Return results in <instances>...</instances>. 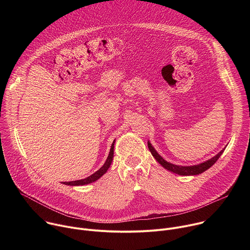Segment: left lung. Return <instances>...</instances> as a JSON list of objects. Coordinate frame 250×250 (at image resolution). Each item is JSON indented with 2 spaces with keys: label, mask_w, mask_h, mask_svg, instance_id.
<instances>
[{
  "label": "left lung",
  "mask_w": 250,
  "mask_h": 250,
  "mask_svg": "<svg viewBox=\"0 0 250 250\" xmlns=\"http://www.w3.org/2000/svg\"><path fill=\"white\" fill-rule=\"evenodd\" d=\"M147 146L152 154V156L156 159V161L161 164L165 169L173 172V173H176L178 175H182V176H191V175H198V174H201L203 172H205L206 170H208L209 167H211L213 164H215L217 162V160L220 158V156L223 154L225 148L220 151L216 156H213L212 158L203 162V163H200V164H197V165H193V166H182V165H175V164H172L170 162H167L166 160H164L159 154L158 152L155 150V148L151 146L150 142L148 141L147 142Z\"/></svg>",
  "instance_id": "obj_1"
}]
</instances>
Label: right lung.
Listing matches in <instances>:
<instances>
[{
    "label": "right lung",
    "instance_id": "1",
    "mask_svg": "<svg viewBox=\"0 0 250 250\" xmlns=\"http://www.w3.org/2000/svg\"><path fill=\"white\" fill-rule=\"evenodd\" d=\"M115 141L113 142V145L111 146V150H110V153H109V156L108 158H106L104 164L98 170L96 171L94 174L90 175L89 177L85 178V179H81V180H76V181H71V182H63V184L65 185H69V186H83V185H87V184H90V183H93L95 181H97L98 179H100V178L106 172V170H108L112 164V161H113V157H114V146H115Z\"/></svg>",
    "mask_w": 250,
    "mask_h": 250
}]
</instances>
